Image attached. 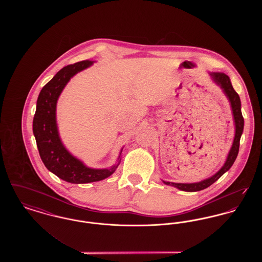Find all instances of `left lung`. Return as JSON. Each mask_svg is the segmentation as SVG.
I'll return each mask as SVG.
<instances>
[{
	"mask_svg": "<svg viewBox=\"0 0 262 262\" xmlns=\"http://www.w3.org/2000/svg\"><path fill=\"white\" fill-rule=\"evenodd\" d=\"M210 75H211L212 79L220 88L223 89L227 98L229 99V102L231 103L233 116H234V122H235V125H236L235 138H234L233 145L230 149V152H229L228 157H227V160L223 165V167L216 174H213L210 178H208L204 181L199 182V183H192V184H180V183L177 184V183H170V182L163 181V183L165 185L177 187V188H179L181 190H184V191H199V190H202V189L211 186L213 183H215L222 174H225L232 167V165L234 164L236 158H237V153H238L239 139H241L243 130H244V118H243L242 111H241L239 96L232 86L231 80H230L228 75H225L223 73H210Z\"/></svg>",
	"mask_w": 262,
	"mask_h": 262,
	"instance_id": "8db88e82",
	"label": "left lung"
}]
</instances>
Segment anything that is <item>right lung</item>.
<instances>
[{
	"instance_id": "right-lung-1",
	"label": "right lung",
	"mask_w": 262,
	"mask_h": 262,
	"mask_svg": "<svg viewBox=\"0 0 262 262\" xmlns=\"http://www.w3.org/2000/svg\"><path fill=\"white\" fill-rule=\"evenodd\" d=\"M92 63L93 61H81L59 71L40 91L33 118V134L44 165L53 174L72 184H88L104 180L111 176L120 164L119 160L110 169L88 168L66 149L59 137L56 122L58 98L70 79Z\"/></svg>"
}]
</instances>
